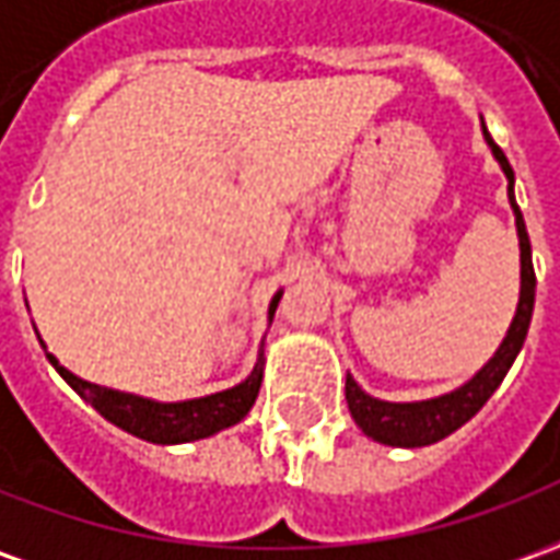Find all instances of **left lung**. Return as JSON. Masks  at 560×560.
Returning <instances> with one entry per match:
<instances>
[{
	"label": "left lung",
	"mask_w": 560,
	"mask_h": 560,
	"mask_svg": "<svg viewBox=\"0 0 560 560\" xmlns=\"http://www.w3.org/2000/svg\"><path fill=\"white\" fill-rule=\"evenodd\" d=\"M481 133L485 142L491 145L497 164L503 167L509 179V203H512V213H515V229H518V249H522V292H518V307H515V317L509 326L503 345L497 347L491 360L481 365L476 375L466 381L464 387L445 393V396H435V399H423V402H384L375 399L362 390L353 377L347 375V408L357 420L362 433L369 439H375L381 445H393V448H423V445H433L439 439H445L454 430H460L466 420L476 418L479 408L491 393L503 384V377L512 369V362L522 350L527 329H530V317H534V295H537V273H534V261H530V237L524 229L522 210L515 203V173L509 167L503 149L491 140L488 127L481 121Z\"/></svg>",
	"instance_id": "8db88e82"
}]
</instances>
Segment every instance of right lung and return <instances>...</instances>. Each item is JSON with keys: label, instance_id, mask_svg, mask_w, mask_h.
Returning <instances> with one entry per match:
<instances>
[{"label": "right lung", "instance_id": "right-lung-1", "mask_svg": "<svg viewBox=\"0 0 560 560\" xmlns=\"http://www.w3.org/2000/svg\"><path fill=\"white\" fill-rule=\"evenodd\" d=\"M283 292H277L268 307V319H273L277 302ZM45 347V345H42ZM51 365L60 372V377L67 381L72 390L79 393L84 402H91L103 415V418L121 427L125 433L155 442V445H179V442H195V439H207V435L229 430L234 423H241L246 418V411L253 408L261 387V353H258L256 369L249 372L246 381H241L231 390L213 393V396H200V399H185V402H155V399H142L133 393L112 390V387H100L91 384L84 377L72 375L69 369H63L54 353H45Z\"/></svg>", "mask_w": 560, "mask_h": 560}]
</instances>
